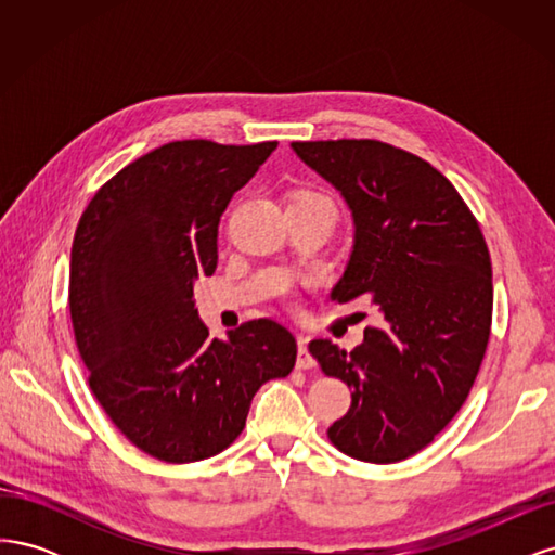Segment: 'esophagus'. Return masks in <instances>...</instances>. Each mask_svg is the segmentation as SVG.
Instances as JSON below:
<instances>
[{
  "label": "esophagus",
  "instance_id": "obj_1",
  "mask_svg": "<svg viewBox=\"0 0 555 555\" xmlns=\"http://www.w3.org/2000/svg\"><path fill=\"white\" fill-rule=\"evenodd\" d=\"M308 343L310 338L308 335H298V359H296V365L300 367V371H308V367H314V359L308 351Z\"/></svg>",
  "mask_w": 555,
  "mask_h": 555
}]
</instances>
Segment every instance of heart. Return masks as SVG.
<instances>
[{"label":"heart","mask_w":555,"mask_h":555,"mask_svg":"<svg viewBox=\"0 0 555 555\" xmlns=\"http://www.w3.org/2000/svg\"><path fill=\"white\" fill-rule=\"evenodd\" d=\"M298 196H306V198H324V196H319V194H310V192H306V194H298Z\"/></svg>","instance_id":"b5f03b06"}]
</instances>
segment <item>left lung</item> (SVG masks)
<instances>
[{"label":"left lung","mask_w":555,"mask_h":555,"mask_svg":"<svg viewBox=\"0 0 555 555\" xmlns=\"http://www.w3.org/2000/svg\"><path fill=\"white\" fill-rule=\"evenodd\" d=\"M340 192L354 245L331 296L373 298L379 328L351 351L310 354L351 389L328 440L365 463H398L433 442L473 389L491 335V257L456 188L428 162L371 139L292 143Z\"/></svg>","instance_id":"obj_1"}]
</instances>
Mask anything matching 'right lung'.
<instances>
[{
	"label": "right lung",
	"mask_w": 555,
	"mask_h": 555,
	"mask_svg": "<svg viewBox=\"0 0 555 555\" xmlns=\"http://www.w3.org/2000/svg\"><path fill=\"white\" fill-rule=\"evenodd\" d=\"M275 147L166 143L115 173L78 222L69 310L80 359L99 405L153 459L224 451L259 386L296 363L294 335L273 319L220 340L194 306V282L217 268L222 212Z\"/></svg>",
	"instance_id": "obj_1"
}]
</instances>
